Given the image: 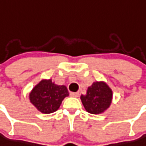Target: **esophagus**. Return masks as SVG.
<instances>
[{"label": "esophagus", "mask_w": 146, "mask_h": 146, "mask_svg": "<svg viewBox=\"0 0 146 146\" xmlns=\"http://www.w3.org/2000/svg\"><path fill=\"white\" fill-rule=\"evenodd\" d=\"M70 95L71 97H74V98H77L78 96H79V92H70Z\"/></svg>", "instance_id": "34e87169"}]
</instances>
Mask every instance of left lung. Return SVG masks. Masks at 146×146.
<instances>
[{"label": "left lung", "mask_w": 146, "mask_h": 146, "mask_svg": "<svg viewBox=\"0 0 146 146\" xmlns=\"http://www.w3.org/2000/svg\"><path fill=\"white\" fill-rule=\"evenodd\" d=\"M112 92L104 82H95L88 87L87 94L82 95L81 100L85 110L91 114H100L110 106Z\"/></svg>", "instance_id": "obj_1"}]
</instances>
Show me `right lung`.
<instances>
[{"label":"right lung","instance_id":"right-lung-1","mask_svg":"<svg viewBox=\"0 0 146 146\" xmlns=\"http://www.w3.org/2000/svg\"><path fill=\"white\" fill-rule=\"evenodd\" d=\"M68 96L69 92L65 86L56 85L49 79L38 84L32 90L29 98L39 111L50 114L56 111L63 99Z\"/></svg>","mask_w":146,"mask_h":146}]
</instances>
